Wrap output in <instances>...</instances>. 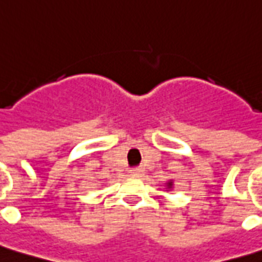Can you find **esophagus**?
<instances>
[{"label": "esophagus", "instance_id": "obj_1", "mask_svg": "<svg viewBox=\"0 0 262 262\" xmlns=\"http://www.w3.org/2000/svg\"><path fill=\"white\" fill-rule=\"evenodd\" d=\"M129 172H130V175H133V177H139V175H141L143 170H141L140 167H133L129 170Z\"/></svg>", "mask_w": 262, "mask_h": 262}]
</instances>
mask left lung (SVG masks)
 Here are the masks:
<instances>
[{
	"label": "left lung",
	"mask_w": 262,
	"mask_h": 262,
	"mask_svg": "<svg viewBox=\"0 0 262 262\" xmlns=\"http://www.w3.org/2000/svg\"><path fill=\"white\" fill-rule=\"evenodd\" d=\"M168 185H171V182H170V183H168Z\"/></svg>",
	"instance_id": "8db88e82"
}]
</instances>
